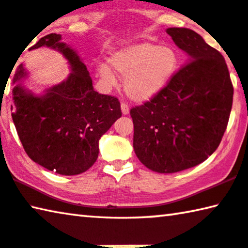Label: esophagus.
<instances>
[{
  "instance_id": "34e87169",
  "label": "esophagus",
  "mask_w": 248,
  "mask_h": 248,
  "mask_svg": "<svg viewBox=\"0 0 248 248\" xmlns=\"http://www.w3.org/2000/svg\"><path fill=\"white\" fill-rule=\"evenodd\" d=\"M121 109H122V113H123V115H127L129 113V106L124 102L121 104Z\"/></svg>"
}]
</instances>
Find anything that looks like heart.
<instances>
[{"mask_svg":"<svg viewBox=\"0 0 248 248\" xmlns=\"http://www.w3.org/2000/svg\"><path fill=\"white\" fill-rule=\"evenodd\" d=\"M108 64L114 73L124 78V91L132 101L144 103L161 94L172 81L178 66V56L170 46L142 42L127 45L113 52ZM106 64H101L97 72L109 85L115 76Z\"/></svg>","mask_w":248,"mask_h":248,"instance_id":"b5f03b06","label":"heart"}]
</instances>
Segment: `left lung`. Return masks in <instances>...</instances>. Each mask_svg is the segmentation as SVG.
<instances>
[{
    "mask_svg": "<svg viewBox=\"0 0 248 248\" xmlns=\"http://www.w3.org/2000/svg\"><path fill=\"white\" fill-rule=\"evenodd\" d=\"M166 33L188 59L161 94L133 108V147L157 173H176L204 162L218 147L233 104V85L223 55L184 28Z\"/></svg>",
    "mask_w": 248,
    "mask_h": 248,
    "instance_id": "obj_1",
    "label": "left lung"
}]
</instances>
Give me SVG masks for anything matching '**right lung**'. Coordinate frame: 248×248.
<instances>
[{"mask_svg": "<svg viewBox=\"0 0 248 248\" xmlns=\"http://www.w3.org/2000/svg\"><path fill=\"white\" fill-rule=\"evenodd\" d=\"M61 40L60 34H48L29 51L42 46L59 51L67 60L71 73L36 95L23 85L28 71L20 64L13 78L11 109L29 157L48 170L70 176L85 172L96 162L98 140L122 112L116 97L95 92L82 59Z\"/></svg>", "mask_w": 248, "mask_h": 248, "instance_id": "add662e5", "label": "right lung"}]
</instances>
